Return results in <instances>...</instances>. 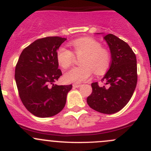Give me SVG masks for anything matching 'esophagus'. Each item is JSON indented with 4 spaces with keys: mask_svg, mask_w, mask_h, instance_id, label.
Here are the masks:
<instances>
[{
    "mask_svg": "<svg viewBox=\"0 0 151 151\" xmlns=\"http://www.w3.org/2000/svg\"><path fill=\"white\" fill-rule=\"evenodd\" d=\"M80 86H81V85L78 84V83H74V84H73V87H74V88H80Z\"/></svg>",
    "mask_w": 151,
    "mask_h": 151,
    "instance_id": "obj_1",
    "label": "esophagus"
}]
</instances>
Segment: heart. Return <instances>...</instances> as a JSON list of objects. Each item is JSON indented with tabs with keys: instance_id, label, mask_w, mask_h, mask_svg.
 I'll use <instances>...</instances> for the list:
<instances>
[{
	"instance_id": "obj_1",
	"label": "heart",
	"mask_w": 151,
	"mask_h": 151,
	"mask_svg": "<svg viewBox=\"0 0 151 151\" xmlns=\"http://www.w3.org/2000/svg\"><path fill=\"white\" fill-rule=\"evenodd\" d=\"M74 54L80 58L81 66L71 68L63 76L66 83H80L90 78L92 71L96 74H101L109 68L111 55L107 49L102 47L99 41L93 38L77 39L71 43ZM58 64L63 68H68L72 64L74 55L65 47H60L57 52Z\"/></svg>"
}]
</instances>
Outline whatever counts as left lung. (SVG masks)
I'll return each mask as SVG.
<instances>
[{"instance_id":"obj_1","label":"left lung","mask_w":151,"mask_h":151,"mask_svg":"<svg viewBox=\"0 0 151 151\" xmlns=\"http://www.w3.org/2000/svg\"><path fill=\"white\" fill-rule=\"evenodd\" d=\"M111 52L109 69L101 82L91 84L93 91L87 103L94 110L104 114H113L122 109L132 98L137 83V58L129 45L113 34L104 37Z\"/></svg>"}]
</instances>
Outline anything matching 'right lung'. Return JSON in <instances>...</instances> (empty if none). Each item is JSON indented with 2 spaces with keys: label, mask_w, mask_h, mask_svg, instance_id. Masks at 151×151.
Returning a JSON list of instances; mask_svg holds the SVG:
<instances>
[{
  "label": "right lung",
  "mask_w": 151,
  "mask_h": 151,
  "mask_svg": "<svg viewBox=\"0 0 151 151\" xmlns=\"http://www.w3.org/2000/svg\"><path fill=\"white\" fill-rule=\"evenodd\" d=\"M66 40L59 36L37 39L22 50L15 67L19 98L29 112L39 118L59 113L72 88L71 85L54 84L62 75L57 50Z\"/></svg>",
  "instance_id": "add662e5"
}]
</instances>
